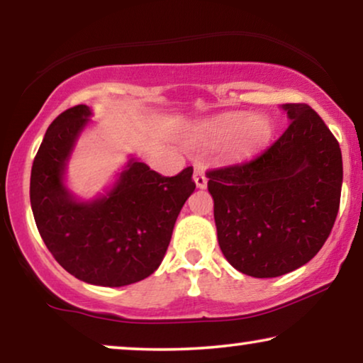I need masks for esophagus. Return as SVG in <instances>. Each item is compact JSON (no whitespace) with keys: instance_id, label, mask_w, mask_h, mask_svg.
<instances>
[{"instance_id":"esophagus-1","label":"esophagus","mask_w":363,"mask_h":363,"mask_svg":"<svg viewBox=\"0 0 363 363\" xmlns=\"http://www.w3.org/2000/svg\"><path fill=\"white\" fill-rule=\"evenodd\" d=\"M193 180H195L198 188H206L208 185V178L203 170H195V173H193Z\"/></svg>"}]
</instances>
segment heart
<instances>
[{"mask_svg": "<svg viewBox=\"0 0 363 363\" xmlns=\"http://www.w3.org/2000/svg\"><path fill=\"white\" fill-rule=\"evenodd\" d=\"M195 137L208 145L230 142L231 155L246 158L267 145L272 137V123L264 116L233 112L200 123L195 128Z\"/></svg>", "mask_w": 363, "mask_h": 363, "instance_id": "1", "label": "heart"}]
</instances>
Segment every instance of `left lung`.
<instances>
[{
  "mask_svg": "<svg viewBox=\"0 0 363 363\" xmlns=\"http://www.w3.org/2000/svg\"><path fill=\"white\" fill-rule=\"evenodd\" d=\"M289 127L250 162L206 172L218 242L242 274L277 277L314 257L340 205L342 153L307 104H284Z\"/></svg>",
  "mask_w": 363,
  "mask_h": 363,
  "instance_id": "left-lung-1",
  "label": "left lung"
}]
</instances>
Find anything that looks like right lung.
<instances>
[{"label": "right lung", "mask_w": 363, "mask_h": 363, "mask_svg": "<svg viewBox=\"0 0 363 363\" xmlns=\"http://www.w3.org/2000/svg\"><path fill=\"white\" fill-rule=\"evenodd\" d=\"M89 116L87 106L67 108L46 130L29 185L34 221L69 274L96 286H128L160 266L180 210L195 191L193 168L162 177L132 158L106 195L79 201L64 185V172Z\"/></svg>", "instance_id": "obj_1"}]
</instances>
